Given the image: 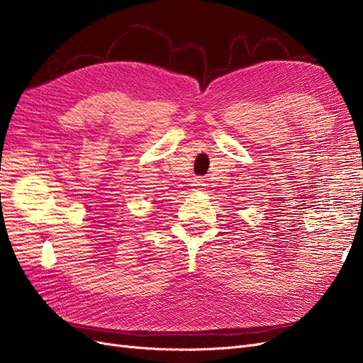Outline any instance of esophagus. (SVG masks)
I'll list each match as a JSON object with an SVG mask.
<instances>
[{
	"mask_svg": "<svg viewBox=\"0 0 363 363\" xmlns=\"http://www.w3.org/2000/svg\"><path fill=\"white\" fill-rule=\"evenodd\" d=\"M194 186H196V189H203L204 183H203L201 180H195V184H194Z\"/></svg>",
	"mask_w": 363,
	"mask_h": 363,
	"instance_id": "34e87169",
	"label": "esophagus"
}]
</instances>
